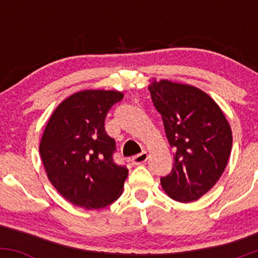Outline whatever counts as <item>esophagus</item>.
Wrapping results in <instances>:
<instances>
[{
  "instance_id": "34e87169",
  "label": "esophagus",
  "mask_w": 258,
  "mask_h": 258,
  "mask_svg": "<svg viewBox=\"0 0 258 258\" xmlns=\"http://www.w3.org/2000/svg\"><path fill=\"white\" fill-rule=\"evenodd\" d=\"M148 160V154L147 152H142L141 154H138V155L133 156L132 158V164L133 165H142L144 164Z\"/></svg>"
}]
</instances>
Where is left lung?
<instances>
[{"label": "left lung", "mask_w": 258, "mask_h": 258, "mask_svg": "<svg viewBox=\"0 0 258 258\" xmlns=\"http://www.w3.org/2000/svg\"><path fill=\"white\" fill-rule=\"evenodd\" d=\"M164 122L174 164L161 185L168 197L190 203L220 179L232 150V130L220 106L194 86L161 80L149 86Z\"/></svg>", "instance_id": "obj_1"}]
</instances>
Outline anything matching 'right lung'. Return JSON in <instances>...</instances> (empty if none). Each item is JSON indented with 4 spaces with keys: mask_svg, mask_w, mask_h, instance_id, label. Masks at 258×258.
<instances>
[{
    "mask_svg": "<svg viewBox=\"0 0 258 258\" xmlns=\"http://www.w3.org/2000/svg\"><path fill=\"white\" fill-rule=\"evenodd\" d=\"M117 91L90 90L57 106L44 128L40 154L48 179L64 199L84 209H102L121 195L128 170L114 161L116 143L105 131Z\"/></svg>",
    "mask_w": 258,
    "mask_h": 258,
    "instance_id": "right-lung-1",
    "label": "right lung"
}]
</instances>
